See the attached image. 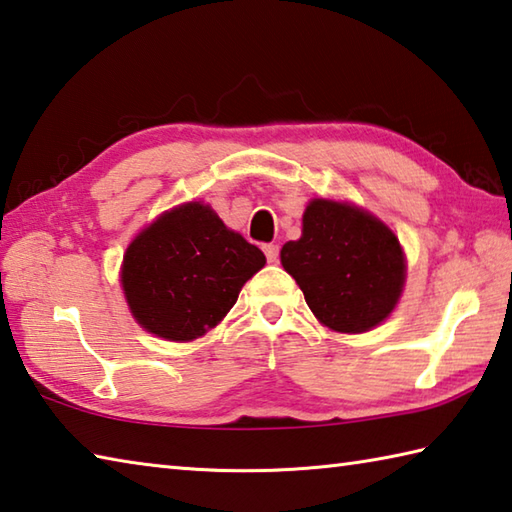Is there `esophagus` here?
<instances>
[{
	"label": "esophagus",
	"mask_w": 512,
	"mask_h": 512,
	"mask_svg": "<svg viewBox=\"0 0 512 512\" xmlns=\"http://www.w3.org/2000/svg\"><path fill=\"white\" fill-rule=\"evenodd\" d=\"M264 253H266V259L270 264H275L279 259V246L277 244H266L264 246Z\"/></svg>",
	"instance_id": "esophagus-1"
}]
</instances>
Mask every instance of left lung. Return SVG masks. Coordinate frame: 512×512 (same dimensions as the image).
<instances>
[{
  "mask_svg": "<svg viewBox=\"0 0 512 512\" xmlns=\"http://www.w3.org/2000/svg\"><path fill=\"white\" fill-rule=\"evenodd\" d=\"M282 266L319 322L339 333L384 322L406 273L402 246L379 219L326 199L308 204L302 237L284 244Z\"/></svg>",
  "mask_w": 512,
  "mask_h": 512,
  "instance_id": "8db88e82",
  "label": "left lung"
}]
</instances>
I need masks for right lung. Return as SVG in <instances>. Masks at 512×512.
<instances>
[{"label": "right lung", "instance_id": "right-lung-1", "mask_svg": "<svg viewBox=\"0 0 512 512\" xmlns=\"http://www.w3.org/2000/svg\"><path fill=\"white\" fill-rule=\"evenodd\" d=\"M266 264L257 246L190 202L139 233L124 255L128 306L148 333L190 342L213 328L242 286Z\"/></svg>", "mask_w": 512, "mask_h": 512}]
</instances>
